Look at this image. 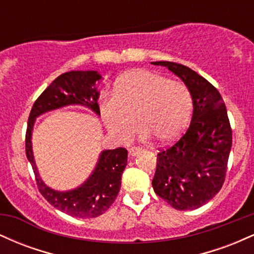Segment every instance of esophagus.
Masks as SVG:
<instances>
[{
  "label": "esophagus",
  "instance_id": "obj_1",
  "mask_svg": "<svg viewBox=\"0 0 254 254\" xmlns=\"http://www.w3.org/2000/svg\"><path fill=\"white\" fill-rule=\"evenodd\" d=\"M141 150H142V148H139V147H131L129 149V154L131 156H135L138 153H141Z\"/></svg>",
  "mask_w": 254,
  "mask_h": 254
}]
</instances>
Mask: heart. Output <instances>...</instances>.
I'll return each mask as SVG.
<instances>
[{
    "label": "heart",
    "instance_id": "b5f03b06",
    "mask_svg": "<svg viewBox=\"0 0 254 254\" xmlns=\"http://www.w3.org/2000/svg\"><path fill=\"white\" fill-rule=\"evenodd\" d=\"M113 97L100 101L99 112L107 130L119 139H127L141 127V136H153L159 143H170L183 132L192 110L188 87L160 72L138 69L122 75Z\"/></svg>",
    "mask_w": 254,
    "mask_h": 254
}]
</instances>
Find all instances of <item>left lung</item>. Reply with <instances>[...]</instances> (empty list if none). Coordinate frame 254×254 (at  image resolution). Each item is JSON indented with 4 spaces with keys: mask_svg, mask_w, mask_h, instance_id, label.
Returning <instances> with one entry per match:
<instances>
[{
    "mask_svg": "<svg viewBox=\"0 0 254 254\" xmlns=\"http://www.w3.org/2000/svg\"><path fill=\"white\" fill-rule=\"evenodd\" d=\"M166 66L191 93L193 115L182 138L157 154L153 185L159 197L177 210H193L212 199L222 188L232 149L226 105L218 90L183 64L151 62Z\"/></svg>",
    "mask_w": 254,
    "mask_h": 254,
    "instance_id": "1",
    "label": "left lung"
}]
</instances>
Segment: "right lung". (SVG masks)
I'll use <instances>...</instances> for the list:
<instances>
[{
    "label": "right lung",
    "mask_w": 254,
    "mask_h": 254,
    "mask_svg": "<svg viewBox=\"0 0 254 254\" xmlns=\"http://www.w3.org/2000/svg\"><path fill=\"white\" fill-rule=\"evenodd\" d=\"M103 76L95 70H72L60 75L36 100L26 131V155L33 168L39 192L58 210L77 218L100 216L115 202L121 190L122 174L127 165V150L121 147L103 150L86 182L72 190L57 191L46 185L39 176L32 149V132L39 116L70 105L88 107L100 116L98 86Z\"/></svg>",
    "instance_id": "right-lung-1"
}]
</instances>
